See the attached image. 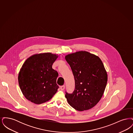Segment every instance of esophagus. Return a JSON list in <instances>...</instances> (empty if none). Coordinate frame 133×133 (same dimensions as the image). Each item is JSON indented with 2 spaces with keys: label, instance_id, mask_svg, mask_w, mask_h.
<instances>
[{
  "label": "esophagus",
  "instance_id": "1",
  "mask_svg": "<svg viewBox=\"0 0 133 133\" xmlns=\"http://www.w3.org/2000/svg\"><path fill=\"white\" fill-rule=\"evenodd\" d=\"M60 89H61V90H64V89H65V86L63 85V86H60Z\"/></svg>",
  "mask_w": 133,
  "mask_h": 133
}]
</instances>
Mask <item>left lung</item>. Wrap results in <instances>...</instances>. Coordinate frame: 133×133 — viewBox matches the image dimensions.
<instances>
[{"instance_id": "8db88e82", "label": "left lung", "mask_w": 133, "mask_h": 133, "mask_svg": "<svg viewBox=\"0 0 133 133\" xmlns=\"http://www.w3.org/2000/svg\"><path fill=\"white\" fill-rule=\"evenodd\" d=\"M65 58L75 83L73 92H66L69 104L79 111L94 107L101 99L107 83V73L101 60L86 51L69 54Z\"/></svg>"}]
</instances>
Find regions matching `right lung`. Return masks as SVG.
Segmentation results:
<instances>
[{
    "instance_id": "right-lung-1",
    "label": "right lung",
    "mask_w": 133,
    "mask_h": 133,
    "mask_svg": "<svg viewBox=\"0 0 133 133\" xmlns=\"http://www.w3.org/2000/svg\"><path fill=\"white\" fill-rule=\"evenodd\" d=\"M58 57L50 52L35 54L28 58L18 74V83L26 98L36 104L48 101L57 92L58 73L52 65Z\"/></svg>"
}]
</instances>
